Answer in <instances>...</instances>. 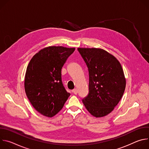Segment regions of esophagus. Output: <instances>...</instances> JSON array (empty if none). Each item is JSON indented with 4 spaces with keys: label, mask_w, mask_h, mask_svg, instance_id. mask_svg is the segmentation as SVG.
<instances>
[{
    "label": "esophagus",
    "mask_w": 149,
    "mask_h": 149,
    "mask_svg": "<svg viewBox=\"0 0 149 149\" xmlns=\"http://www.w3.org/2000/svg\"><path fill=\"white\" fill-rule=\"evenodd\" d=\"M72 93H73L74 94H77V93H78V90H77V89H76V88L74 89V90H72Z\"/></svg>",
    "instance_id": "obj_1"
}]
</instances>
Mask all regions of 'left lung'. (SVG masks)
I'll use <instances>...</instances> for the list:
<instances>
[{
  "label": "left lung",
  "instance_id": "obj_1",
  "mask_svg": "<svg viewBox=\"0 0 149 149\" xmlns=\"http://www.w3.org/2000/svg\"><path fill=\"white\" fill-rule=\"evenodd\" d=\"M89 72V93L82 99L88 112L95 117L110 114L124 94L126 81L117 59L101 48H78Z\"/></svg>",
  "mask_w": 149,
  "mask_h": 149
}]
</instances>
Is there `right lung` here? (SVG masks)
<instances>
[{"instance_id": "1", "label": "right lung", "mask_w": 149, "mask_h": 149, "mask_svg": "<svg viewBox=\"0 0 149 149\" xmlns=\"http://www.w3.org/2000/svg\"><path fill=\"white\" fill-rule=\"evenodd\" d=\"M75 48L51 46L31 59L25 77V90L35 109L48 117L56 115L70 97L63 86L61 69Z\"/></svg>"}]
</instances>
